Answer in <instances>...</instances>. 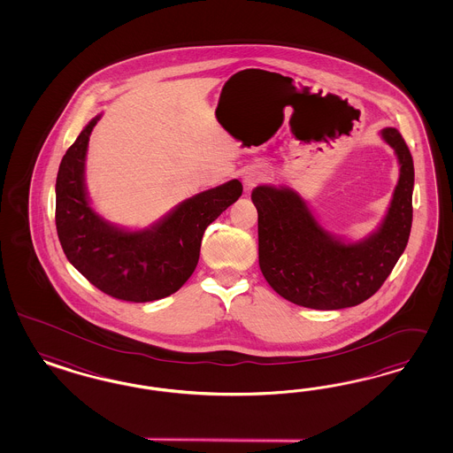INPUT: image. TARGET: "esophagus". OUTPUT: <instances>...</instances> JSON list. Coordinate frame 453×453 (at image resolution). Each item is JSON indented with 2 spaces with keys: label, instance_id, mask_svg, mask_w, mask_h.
<instances>
[{
  "label": "esophagus",
  "instance_id": "esophagus-1",
  "mask_svg": "<svg viewBox=\"0 0 453 453\" xmlns=\"http://www.w3.org/2000/svg\"><path fill=\"white\" fill-rule=\"evenodd\" d=\"M262 176L259 171H249L244 174V179H242V182H244V188L246 189H252L254 186H257L259 184V180H261Z\"/></svg>",
  "mask_w": 453,
  "mask_h": 453
}]
</instances>
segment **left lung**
<instances>
[{
    "mask_svg": "<svg viewBox=\"0 0 453 453\" xmlns=\"http://www.w3.org/2000/svg\"><path fill=\"white\" fill-rule=\"evenodd\" d=\"M400 163V178L382 226L365 241L345 244L324 231L290 189L259 186V265L279 296L302 307L337 311L354 307L382 288L405 250L411 227L413 161L395 127L382 129Z\"/></svg>",
    "mask_w": 453,
    "mask_h": 453,
    "instance_id": "obj_1",
    "label": "left lung"
}]
</instances>
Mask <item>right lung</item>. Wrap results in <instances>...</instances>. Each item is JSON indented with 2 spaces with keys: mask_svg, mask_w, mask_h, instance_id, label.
Segmentation results:
<instances>
[{
  "mask_svg": "<svg viewBox=\"0 0 453 453\" xmlns=\"http://www.w3.org/2000/svg\"><path fill=\"white\" fill-rule=\"evenodd\" d=\"M96 116L63 156L56 178V231L68 261L114 299L157 301L191 277L207 226L234 204L242 184L233 179L180 203L146 231L127 233L101 219L84 191V161Z\"/></svg>",
  "mask_w": 453,
  "mask_h": 453,
  "instance_id": "1",
  "label": "right lung"
}]
</instances>
